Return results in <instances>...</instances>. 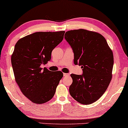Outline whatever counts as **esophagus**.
<instances>
[{
    "label": "esophagus",
    "mask_w": 128,
    "mask_h": 128,
    "mask_svg": "<svg viewBox=\"0 0 128 128\" xmlns=\"http://www.w3.org/2000/svg\"><path fill=\"white\" fill-rule=\"evenodd\" d=\"M69 74L68 73H64V76H69Z\"/></svg>",
    "instance_id": "34e87169"
}]
</instances>
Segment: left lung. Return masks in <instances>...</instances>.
Segmentation results:
<instances>
[{
  "label": "left lung",
  "mask_w": 128,
  "mask_h": 128,
  "mask_svg": "<svg viewBox=\"0 0 128 128\" xmlns=\"http://www.w3.org/2000/svg\"><path fill=\"white\" fill-rule=\"evenodd\" d=\"M64 38L73 50L74 64L83 68L82 75L71 74L69 93L78 102L91 104L103 95L111 81L113 52L105 38L94 31H68Z\"/></svg>",
  "instance_id": "left-lung-1"
}]
</instances>
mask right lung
Masks as SVG:
<instances>
[{"label":"right lung","mask_w":128,"mask_h":128,"mask_svg":"<svg viewBox=\"0 0 128 128\" xmlns=\"http://www.w3.org/2000/svg\"><path fill=\"white\" fill-rule=\"evenodd\" d=\"M64 32H34L15 44L11 56L15 79L24 96L35 104L50 101L64 76L60 71L53 72L40 66L50 60L52 50L62 42Z\"/></svg>","instance_id":"right-lung-1"}]
</instances>
